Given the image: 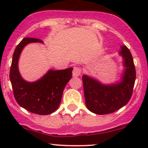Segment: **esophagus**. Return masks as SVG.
Wrapping results in <instances>:
<instances>
[{
	"mask_svg": "<svg viewBox=\"0 0 148 148\" xmlns=\"http://www.w3.org/2000/svg\"><path fill=\"white\" fill-rule=\"evenodd\" d=\"M81 74V67L79 66L75 65L73 69V76H79Z\"/></svg>",
	"mask_w": 148,
	"mask_h": 148,
	"instance_id": "obj_1",
	"label": "esophagus"
}]
</instances>
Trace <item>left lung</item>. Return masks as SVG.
I'll list each match as a JSON object with an SVG mask.
<instances>
[{
  "instance_id": "obj_1",
  "label": "left lung",
  "mask_w": 148,
  "mask_h": 148,
  "mask_svg": "<svg viewBox=\"0 0 148 148\" xmlns=\"http://www.w3.org/2000/svg\"><path fill=\"white\" fill-rule=\"evenodd\" d=\"M125 71L121 82L105 86L84 75L82 77L86 104L88 110L98 115L114 113L129 102L136 80L133 57L126 46L121 47Z\"/></svg>"
}]
</instances>
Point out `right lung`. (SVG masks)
<instances>
[{
  "label": "right lung",
  "instance_id": "add662e5",
  "mask_svg": "<svg viewBox=\"0 0 148 148\" xmlns=\"http://www.w3.org/2000/svg\"><path fill=\"white\" fill-rule=\"evenodd\" d=\"M30 42H43L40 39L25 37L17 45L13 54L10 79L16 102L33 113L49 115L58 108L66 84L72 76L73 68L50 70L35 82L25 81L20 76L18 60L22 49Z\"/></svg>",
  "mask_w": 148,
  "mask_h": 148
}]
</instances>
